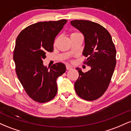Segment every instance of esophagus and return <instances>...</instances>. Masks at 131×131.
Returning <instances> with one entry per match:
<instances>
[{"label":"esophagus","mask_w":131,"mask_h":131,"mask_svg":"<svg viewBox=\"0 0 131 131\" xmlns=\"http://www.w3.org/2000/svg\"><path fill=\"white\" fill-rule=\"evenodd\" d=\"M66 68H67V70H71L72 69V68L71 67L70 65H68V64H67V65H66Z\"/></svg>","instance_id":"34e87169"}]
</instances>
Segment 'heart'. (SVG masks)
Returning <instances> with one entry per match:
<instances>
[{
    "label": "heart",
    "mask_w": 131,
    "mask_h": 131,
    "mask_svg": "<svg viewBox=\"0 0 131 131\" xmlns=\"http://www.w3.org/2000/svg\"><path fill=\"white\" fill-rule=\"evenodd\" d=\"M79 34H81L79 32H73L71 33L70 37H71V38H72V37H74V36H76L79 35ZM58 37H56V38H55V40H54V45H55L57 43V42H58Z\"/></svg>",
    "instance_id": "heart-1"
}]
</instances>
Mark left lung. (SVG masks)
<instances>
[{"label": "left lung", "mask_w": 131, "mask_h": 131, "mask_svg": "<svg viewBox=\"0 0 131 131\" xmlns=\"http://www.w3.org/2000/svg\"><path fill=\"white\" fill-rule=\"evenodd\" d=\"M71 25L84 36V63L91 69L83 73L76 70L79 78L74 83L76 94L88 101L100 98L106 91L115 70L116 51L112 36L104 27L88 20L71 21Z\"/></svg>", "instance_id": "obj_1"}]
</instances>
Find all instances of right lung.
Returning <instances> with one entry per match:
<instances>
[{"mask_svg":"<svg viewBox=\"0 0 131 131\" xmlns=\"http://www.w3.org/2000/svg\"><path fill=\"white\" fill-rule=\"evenodd\" d=\"M67 19L38 22L23 29L18 36L13 50L15 71L28 96L34 101L45 103L57 93V79L65 72L62 63L49 69L43 65L47 52L53 50L55 37L67 23Z\"/></svg>","mask_w":131,"mask_h":131,"instance_id":"right-lung-1","label":"right lung"}]
</instances>
